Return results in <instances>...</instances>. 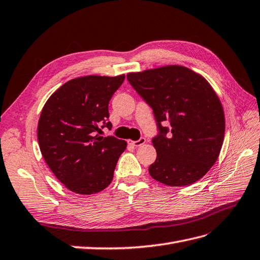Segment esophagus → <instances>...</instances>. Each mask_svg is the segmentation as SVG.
<instances>
[{
    "label": "esophagus",
    "mask_w": 260,
    "mask_h": 260,
    "mask_svg": "<svg viewBox=\"0 0 260 260\" xmlns=\"http://www.w3.org/2000/svg\"><path fill=\"white\" fill-rule=\"evenodd\" d=\"M145 142H146V138L141 137L138 141H128V144H129V145H133V146L138 147V146H142V145H144Z\"/></svg>",
    "instance_id": "34e87169"
}]
</instances>
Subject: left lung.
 <instances>
[{
  "label": "left lung",
  "instance_id": "obj_1",
  "mask_svg": "<svg viewBox=\"0 0 260 260\" xmlns=\"http://www.w3.org/2000/svg\"><path fill=\"white\" fill-rule=\"evenodd\" d=\"M127 80L157 122L158 135L152 141L157 157L148 168L150 176L168 186L197 182L215 164L224 142V110L213 87L180 65L128 73Z\"/></svg>",
  "mask_w": 260,
  "mask_h": 260
}]
</instances>
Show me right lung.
<instances>
[{
  "label": "right lung",
  "mask_w": 260,
  "mask_h": 260,
  "mask_svg": "<svg viewBox=\"0 0 260 260\" xmlns=\"http://www.w3.org/2000/svg\"><path fill=\"white\" fill-rule=\"evenodd\" d=\"M125 75L73 78L55 90L42 110L38 140L42 156L66 188L82 195L111 184L125 141L96 132L112 128L108 103Z\"/></svg>",
  "instance_id": "1"
}]
</instances>
